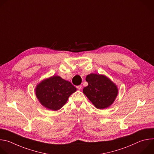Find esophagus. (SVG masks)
Returning <instances> with one entry per match:
<instances>
[{
  "instance_id": "34e87169",
  "label": "esophagus",
  "mask_w": 154,
  "mask_h": 154,
  "mask_svg": "<svg viewBox=\"0 0 154 154\" xmlns=\"http://www.w3.org/2000/svg\"><path fill=\"white\" fill-rule=\"evenodd\" d=\"M77 90H82V85H79V86H77Z\"/></svg>"
}]
</instances>
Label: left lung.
I'll return each instance as SVG.
<instances>
[{
	"label": "left lung",
	"mask_w": 154,
	"mask_h": 154,
	"mask_svg": "<svg viewBox=\"0 0 154 154\" xmlns=\"http://www.w3.org/2000/svg\"><path fill=\"white\" fill-rule=\"evenodd\" d=\"M88 83L83 90L92 103L97 109H105L111 106L118 94L117 85L105 75L91 73L86 77Z\"/></svg>",
	"instance_id": "1"
}]
</instances>
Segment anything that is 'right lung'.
<instances>
[{"instance_id": "obj_1", "label": "right lung", "mask_w": 154, "mask_h": 154, "mask_svg": "<svg viewBox=\"0 0 154 154\" xmlns=\"http://www.w3.org/2000/svg\"><path fill=\"white\" fill-rule=\"evenodd\" d=\"M35 91L38 101L43 106L57 111L66 103L77 89L71 82L58 75H53L37 84Z\"/></svg>"}]
</instances>
